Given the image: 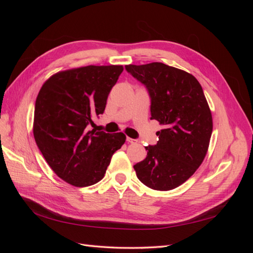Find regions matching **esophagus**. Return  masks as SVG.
I'll list each match as a JSON object with an SVG mask.
<instances>
[{"mask_svg":"<svg viewBox=\"0 0 253 253\" xmlns=\"http://www.w3.org/2000/svg\"><path fill=\"white\" fill-rule=\"evenodd\" d=\"M126 141H127L128 143H136V142H137V140H136V139L129 138V137H126Z\"/></svg>","mask_w":253,"mask_h":253,"instance_id":"obj_1","label":"esophagus"}]
</instances>
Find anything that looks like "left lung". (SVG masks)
<instances>
[{
	"mask_svg": "<svg viewBox=\"0 0 253 253\" xmlns=\"http://www.w3.org/2000/svg\"><path fill=\"white\" fill-rule=\"evenodd\" d=\"M147 88L151 119L164 128L134 169L147 187L168 191L189 179L203 163L212 134V115L202 85L191 74L160 62L126 65Z\"/></svg>",
	"mask_w": 253,
	"mask_h": 253,
	"instance_id": "obj_1",
	"label": "left lung"
}]
</instances>
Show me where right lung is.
I'll use <instances>...</instances> for the list:
<instances>
[{
  "mask_svg": "<svg viewBox=\"0 0 253 253\" xmlns=\"http://www.w3.org/2000/svg\"><path fill=\"white\" fill-rule=\"evenodd\" d=\"M122 65H88L59 72L42 85L35 104L34 136L51 170L76 187L100 181L124 133L96 132Z\"/></svg>",
  "mask_w": 253,
  "mask_h": 253,
  "instance_id": "add662e5",
  "label": "right lung"
}]
</instances>
